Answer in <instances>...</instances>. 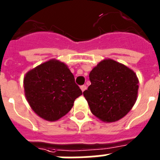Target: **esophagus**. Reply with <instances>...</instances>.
I'll return each instance as SVG.
<instances>
[{
	"mask_svg": "<svg viewBox=\"0 0 160 160\" xmlns=\"http://www.w3.org/2000/svg\"><path fill=\"white\" fill-rule=\"evenodd\" d=\"M80 88H81V90H82V91H84V90H86V89H87V86H86V85H82V86H81V87H80Z\"/></svg>",
	"mask_w": 160,
	"mask_h": 160,
	"instance_id": "obj_1",
	"label": "esophagus"
}]
</instances>
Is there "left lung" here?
<instances>
[{"instance_id":"obj_1","label":"left lung","mask_w":160,"mask_h":160,"mask_svg":"<svg viewBox=\"0 0 160 160\" xmlns=\"http://www.w3.org/2000/svg\"><path fill=\"white\" fill-rule=\"evenodd\" d=\"M89 77L91 84L83 95L90 111L100 120L116 122L135 105L138 79L135 72L125 65L104 59L93 68Z\"/></svg>"}]
</instances>
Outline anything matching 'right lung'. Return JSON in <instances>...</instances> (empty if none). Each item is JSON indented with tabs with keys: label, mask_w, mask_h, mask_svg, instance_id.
Returning a JSON list of instances; mask_svg holds the SVG:
<instances>
[{
	"label": "right lung",
	"mask_w": 160,
	"mask_h": 160,
	"mask_svg": "<svg viewBox=\"0 0 160 160\" xmlns=\"http://www.w3.org/2000/svg\"><path fill=\"white\" fill-rule=\"evenodd\" d=\"M23 82L25 95L32 111L50 122L66 115L74 100L82 94L68 66L56 59L29 70Z\"/></svg>",
	"instance_id": "obj_1"
}]
</instances>
